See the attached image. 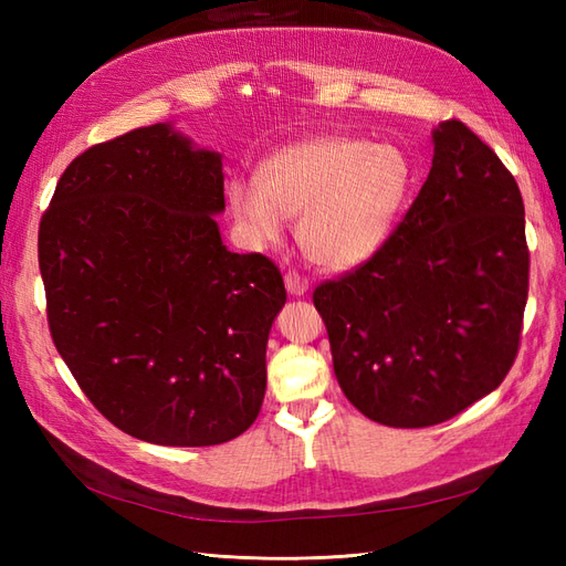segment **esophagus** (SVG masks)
<instances>
[{
  "mask_svg": "<svg viewBox=\"0 0 566 566\" xmlns=\"http://www.w3.org/2000/svg\"><path fill=\"white\" fill-rule=\"evenodd\" d=\"M284 284H286V292L294 296H302L308 290V280L304 274H298L296 270H290L284 274Z\"/></svg>",
  "mask_w": 566,
  "mask_h": 566,
  "instance_id": "1",
  "label": "esophagus"
}]
</instances>
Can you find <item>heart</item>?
<instances>
[{
	"label": "heart",
	"mask_w": 566,
	"mask_h": 566,
	"mask_svg": "<svg viewBox=\"0 0 566 566\" xmlns=\"http://www.w3.org/2000/svg\"><path fill=\"white\" fill-rule=\"evenodd\" d=\"M408 187L401 148L355 136H318L274 150L258 177L228 182V203L252 248L280 243L302 213L298 240L328 268H353L389 235Z\"/></svg>",
	"instance_id": "obj_1"
}]
</instances>
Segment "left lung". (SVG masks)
Returning a JSON list of instances; mask_svg holds the SVG:
<instances>
[{"instance_id":"8db88e82","label":"left lung","mask_w":566,"mask_h":566,"mask_svg":"<svg viewBox=\"0 0 566 566\" xmlns=\"http://www.w3.org/2000/svg\"><path fill=\"white\" fill-rule=\"evenodd\" d=\"M432 143L401 223L314 292L343 394L391 428L442 423L494 391L523 333L531 250L518 182L457 118Z\"/></svg>"}]
</instances>
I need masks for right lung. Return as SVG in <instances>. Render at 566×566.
I'll use <instances>...</instances> for the list:
<instances>
[{
	"label": "right lung",
	"instance_id": "add662e5",
	"mask_svg": "<svg viewBox=\"0 0 566 566\" xmlns=\"http://www.w3.org/2000/svg\"><path fill=\"white\" fill-rule=\"evenodd\" d=\"M219 153L167 126L77 155L39 226L45 314L84 396L118 430L172 448L245 432L286 302L276 264L221 240Z\"/></svg>",
	"mask_w": 566,
	"mask_h": 566
}]
</instances>
